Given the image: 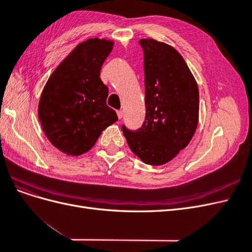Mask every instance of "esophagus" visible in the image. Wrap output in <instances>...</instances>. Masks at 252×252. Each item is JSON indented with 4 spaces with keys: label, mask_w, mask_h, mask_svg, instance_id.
I'll return each instance as SVG.
<instances>
[{
    "label": "esophagus",
    "mask_w": 252,
    "mask_h": 252,
    "mask_svg": "<svg viewBox=\"0 0 252 252\" xmlns=\"http://www.w3.org/2000/svg\"><path fill=\"white\" fill-rule=\"evenodd\" d=\"M117 113H118V118H119L120 120H121L122 118H123V114H124V113H123V111H122V110H118V111H117Z\"/></svg>",
    "instance_id": "esophagus-1"
}]
</instances>
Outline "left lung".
<instances>
[{"mask_svg":"<svg viewBox=\"0 0 252 252\" xmlns=\"http://www.w3.org/2000/svg\"><path fill=\"white\" fill-rule=\"evenodd\" d=\"M144 50L146 117L138 131L122 127L128 146L142 162L159 166L184 149L199 123L200 95L193 74L180 52L154 39Z\"/></svg>","mask_w":252,"mask_h":252,"instance_id":"obj_1","label":"left lung"}]
</instances>
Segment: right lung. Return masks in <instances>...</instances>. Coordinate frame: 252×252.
I'll use <instances>...</instances> for the list:
<instances>
[{
  "instance_id": "right-lung-1",
  "label": "right lung",
  "mask_w": 252,
  "mask_h": 252,
  "mask_svg": "<svg viewBox=\"0 0 252 252\" xmlns=\"http://www.w3.org/2000/svg\"><path fill=\"white\" fill-rule=\"evenodd\" d=\"M113 41L93 37L75 46L45 84L37 116L49 142L69 157L86 154L104 129L118 121L106 104L108 88L100 79Z\"/></svg>"
}]
</instances>
